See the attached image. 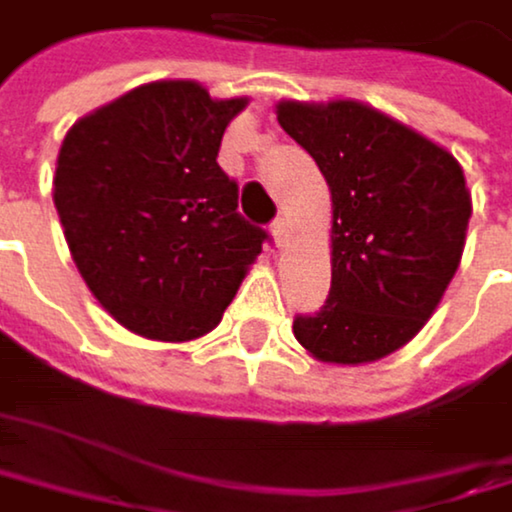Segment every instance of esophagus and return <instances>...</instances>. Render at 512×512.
<instances>
[{"instance_id": "1", "label": "esophagus", "mask_w": 512, "mask_h": 512, "mask_svg": "<svg viewBox=\"0 0 512 512\" xmlns=\"http://www.w3.org/2000/svg\"><path fill=\"white\" fill-rule=\"evenodd\" d=\"M270 233H273L276 245H282V242H285V236H288V221H285V218H276V221L270 224Z\"/></svg>"}]
</instances>
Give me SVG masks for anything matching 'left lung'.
<instances>
[{
  "instance_id": "1",
  "label": "left lung",
  "mask_w": 512,
  "mask_h": 512,
  "mask_svg": "<svg viewBox=\"0 0 512 512\" xmlns=\"http://www.w3.org/2000/svg\"><path fill=\"white\" fill-rule=\"evenodd\" d=\"M279 125L331 190V291L294 338L319 362L362 365L405 347L461 264L470 193L458 159L359 101H279Z\"/></svg>"
}]
</instances>
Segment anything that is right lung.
Returning a JSON list of instances; mask_svg holds the SVG:
<instances>
[{
  "label": "right lung",
  "mask_w": 512,
  "mask_h": 512,
  "mask_svg": "<svg viewBox=\"0 0 512 512\" xmlns=\"http://www.w3.org/2000/svg\"><path fill=\"white\" fill-rule=\"evenodd\" d=\"M248 97L187 79L150 82L82 116L64 137L54 208L101 307L153 341H193L221 322L267 233L236 211L218 165Z\"/></svg>",
  "instance_id": "obj_1"
}]
</instances>
